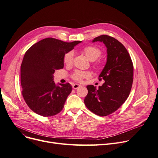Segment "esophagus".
I'll use <instances>...</instances> for the list:
<instances>
[{
  "instance_id": "1",
  "label": "esophagus",
  "mask_w": 158,
  "mask_h": 158,
  "mask_svg": "<svg viewBox=\"0 0 158 158\" xmlns=\"http://www.w3.org/2000/svg\"><path fill=\"white\" fill-rule=\"evenodd\" d=\"M81 85H79V84H77V83H75V84H73V85H72V88H73V89H77V88H79V87H81Z\"/></svg>"
}]
</instances>
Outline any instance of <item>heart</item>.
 <instances>
[{"instance_id":"1","label":"heart","mask_w":158,"mask_h":158,"mask_svg":"<svg viewBox=\"0 0 158 158\" xmlns=\"http://www.w3.org/2000/svg\"><path fill=\"white\" fill-rule=\"evenodd\" d=\"M84 53L90 61H95L97 60L102 53L101 50L98 47L89 46L85 47L83 50ZM74 53L72 51L66 53L64 56V63L65 64L69 66L73 63ZM96 66H100V64L98 63L95 65ZM91 76V73L90 72H83V71H76L73 74L72 77L74 80L77 81H81L84 78H88Z\"/></svg>"}]
</instances>
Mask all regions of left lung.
I'll list each match as a JSON object with an SVG mask.
<instances>
[{"mask_svg": "<svg viewBox=\"0 0 158 158\" xmlns=\"http://www.w3.org/2000/svg\"><path fill=\"white\" fill-rule=\"evenodd\" d=\"M103 43L107 48L106 64L99 79L105 81L98 89L88 85V94L84 102L91 112L99 116H106L117 110L125 102L131 90L134 67L130 55L119 41L114 37L102 35L92 43Z\"/></svg>", "mask_w": 158, "mask_h": 158, "instance_id": "1", "label": "left lung"}]
</instances>
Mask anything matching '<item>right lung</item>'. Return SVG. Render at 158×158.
<instances>
[{
    "label": "right lung",
    "instance_id": "obj_1",
    "mask_svg": "<svg viewBox=\"0 0 158 158\" xmlns=\"http://www.w3.org/2000/svg\"><path fill=\"white\" fill-rule=\"evenodd\" d=\"M81 43L49 37L27 50L20 66V83L24 99L32 111L49 117L62 110L72 87L68 83L56 85L53 73L63 68L64 55Z\"/></svg>",
    "mask_w": 158,
    "mask_h": 158
}]
</instances>
